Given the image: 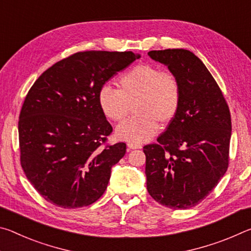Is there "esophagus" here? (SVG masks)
<instances>
[{"label":"esophagus","instance_id":"34e87169","mask_svg":"<svg viewBox=\"0 0 251 251\" xmlns=\"http://www.w3.org/2000/svg\"><path fill=\"white\" fill-rule=\"evenodd\" d=\"M127 147L130 148V150H139L142 148V145L138 143H134V142H128L127 143Z\"/></svg>","mask_w":251,"mask_h":251}]
</instances>
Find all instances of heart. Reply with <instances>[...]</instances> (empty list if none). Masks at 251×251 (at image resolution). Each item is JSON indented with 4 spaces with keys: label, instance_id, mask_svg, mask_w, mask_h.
Wrapping results in <instances>:
<instances>
[{
    "label": "heart",
    "instance_id": "heart-1",
    "mask_svg": "<svg viewBox=\"0 0 251 251\" xmlns=\"http://www.w3.org/2000/svg\"><path fill=\"white\" fill-rule=\"evenodd\" d=\"M120 90L104 85L99 92V104L104 115L122 122L135 106V117L117 126L116 136L127 142L143 143L175 118L180 104L177 78L151 64H142L121 76Z\"/></svg>",
    "mask_w": 251,
    "mask_h": 251
}]
</instances>
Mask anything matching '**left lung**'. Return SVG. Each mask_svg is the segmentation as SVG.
<instances>
[{"label": "left lung", "mask_w": 251, "mask_h": 251, "mask_svg": "<svg viewBox=\"0 0 251 251\" xmlns=\"http://www.w3.org/2000/svg\"><path fill=\"white\" fill-rule=\"evenodd\" d=\"M180 87V104L158 144L144 146L151 196L172 209L198 205L228 168L231 118L228 105L205 64L188 50H151Z\"/></svg>", "instance_id": "8db88e82"}]
</instances>
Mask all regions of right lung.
<instances>
[{
	"label": "right lung",
	"mask_w": 251,
	"mask_h": 251,
	"mask_svg": "<svg viewBox=\"0 0 251 251\" xmlns=\"http://www.w3.org/2000/svg\"><path fill=\"white\" fill-rule=\"evenodd\" d=\"M139 57L133 52H79L55 63L33 84L20 114L21 165L45 201L74 209L104 194L126 144L103 146L113 128L99 92Z\"/></svg>",
	"instance_id": "1"
}]
</instances>
